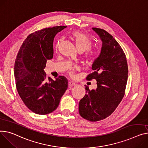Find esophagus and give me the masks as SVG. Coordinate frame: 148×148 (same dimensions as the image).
Returning a JSON list of instances; mask_svg holds the SVG:
<instances>
[{
    "instance_id": "obj_1",
    "label": "esophagus",
    "mask_w": 148,
    "mask_h": 148,
    "mask_svg": "<svg viewBox=\"0 0 148 148\" xmlns=\"http://www.w3.org/2000/svg\"><path fill=\"white\" fill-rule=\"evenodd\" d=\"M77 84H75V83L73 82H68V86H76Z\"/></svg>"
}]
</instances>
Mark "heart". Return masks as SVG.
Returning <instances> with one entry per match:
<instances>
[{
	"instance_id": "obj_1",
	"label": "heart",
	"mask_w": 148,
	"mask_h": 148,
	"mask_svg": "<svg viewBox=\"0 0 148 148\" xmlns=\"http://www.w3.org/2000/svg\"><path fill=\"white\" fill-rule=\"evenodd\" d=\"M72 36L75 42V45L78 50L80 52H84L85 51L88 50V49H90L91 48L92 42L90 38L84 33L80 31H74L72 33ZM61 41V40L58 41L57 43V47L58 46L59 44L60 43ZM92 53L90 52H88L86 53V57L88 60H90L92 58ZM70 73L72 74V71H71Z\"/></svg>"
}]
</instances>
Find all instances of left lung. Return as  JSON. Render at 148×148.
Instances as JSON below:
<instances>
[{"mask_svg": "<svg viewBox=\"0 0 148 148\" xmlns=\"http://www.w3.org/2000/svg\"><path fill=\"white\" fill-rule=\"evenodd\" d=\"M102 42L101 53L92 66L93 72L87 80L95 79L97 88L90 90L85 86L86 95L79 102V114L90 121L103 120L112 114L125 94L128 78L125 55L120 45L107 32L92 28Z\"/></svg>", "mask_w": 148, "mask_h": 148, "instance_id": "8db88e82", "label": "left lung"}]
</instances>
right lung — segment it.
Wrapping results in <instances>:
<instances>
[{
    "instance_id": "right-lung-1",
    "label": "right lung",
    "mask_w": 148,
    "mask_h": 148,
    "mask_svg": "<svg viewBox=\"0 0 148 148\" xmlns=\"http://www.w3.org/2000/svg\"><path fill=\"white\" fill-rule=\"evenodd\" d=\"M66 26L43 28L27 36L18 51L14 65L18 93L33 112L45 115L58 108L68 82L64 76L46 80L44 71L47 60L53 56V43L56 34Z\"/></svg>"
}]
</instances>
